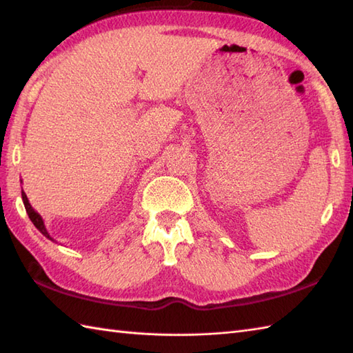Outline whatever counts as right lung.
I'll return each mask as SVG.
<instances>
[{"label": "right lung", "mask_w": 353, "mask_h": 353, "mask_svg": "<svg viewBox=\"0 0 353 353\" xmlns=\"http://www.w3.org/2000/svg\"><path fill=\"white\" fill-rule=\"evenodd\" d=\"M21 196H22V201H24V206H26V211H27V214H28V219L32 220V223L34 224L36 229L39 230L41 234H42L45 238H48V239H51V241H54V243H56V239L52 238V236L48 234L47 228H45V223H43V220H42V216L34 211V209L32 208V205H30V201H28V199H27V196H26V192H24V191H21Z\"/></svg>", "instance_id": "add662e5"}]
</instances>
